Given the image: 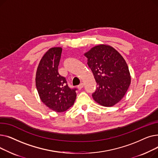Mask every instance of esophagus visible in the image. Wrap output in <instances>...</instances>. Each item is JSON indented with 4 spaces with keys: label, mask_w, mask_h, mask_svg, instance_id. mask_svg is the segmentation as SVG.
Listing matches in <instances>:
<instances>
[{
    "label": "esophagus",
    "mask_w": 158,
    "mask_h": 158,
    "mask_svg": "<svg viewBox=\"0 0 158 158\" xmlns=\"http://www.w3.org/2000/svg\"><path fill=\"white\" fill-rule=\"evenodd\" d=\"M83 87H84V84H83V83H81L79 85L77 86V88H78L79 89H82Z\"/></svg>",
    "instance_id": "obj_1"
}]
</instances>
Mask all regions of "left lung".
Segmentation results:
<instances>
[{
	"mask_svg": "<svg viewBox=\"0 0 158 158\" xmlns=\"http://www.w3.org/2000/svg\"><path fill=\"white\" fill-rule=\"evenodd\" d=\"M97 82L94 101L103 106L118 103L131 84L128 66L120 54L107 45H99L85 54Z\"/></svg>",
	"mask_w": 158,
	"mask_h": 158,
	"instance_id": "obj_1",
	"label": "left lung"
}]
</instances>
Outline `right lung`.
<instances>
[{
	"label": "right lung",
	"instance_id": "obj_1",
	"mask_svg": "<svg viewBox=\"0 0 158 158\" xmlns=\"http://www.w3.org/2000/svg\"><path fill=\"white\" fill-rule=\"evenodd\" d=\"M62 48H50L41 58L36 74V86L39 96L48 107L63 112L73 104L76 88H70L64 77L58 72Z\"/></svg>",
	"mask_w": 158,
	"mask_h": 158
}]
</instances>
